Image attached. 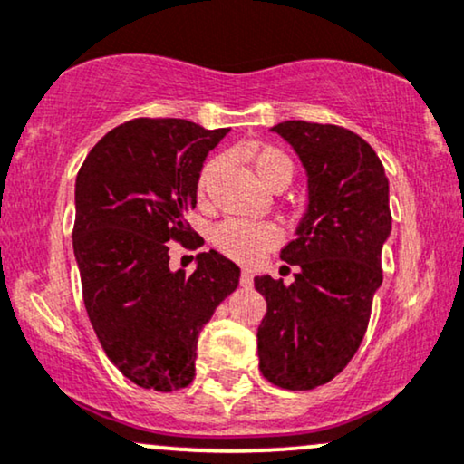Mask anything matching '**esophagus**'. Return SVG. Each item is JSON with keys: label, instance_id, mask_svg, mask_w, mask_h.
I'll return each instance as SVG.
<instances>
[{"label": "esophagus", "instance_id": "1", "mask_svg": "<svg viewBox=\"0 0 464 464\" xmlns=\"http://www.w3.org/2000/svg\"><path fill=\"white\" fill-rule=\"evenodd\" d=\"M251 284H254V276H251L249 270H243V273H240V285L251 287Z\"/></svg>", "mask_w": 464, "mask_h": 464}]
</instances>
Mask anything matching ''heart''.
<instances>
[{
    "label": "heart",
    "mask_w": 464,
    "mask_h": 464,
    "mask_svg": "<svg viewBox=\"0 0 464 464\" xmlns=\"http://www.w3.org/2000/svg\"><path fill=\"white\" fill-rule=\"evenodd\" d=\"M251 164H254L257 177L264 180V185H273L276 180H285L290 183L294 166L292 160L273 147V144H256L249 151ZM219 168V158L210 160L204 164L200 174V189L208 185L210 177ZM215 240L227 256L237 257V260L251 262L260 257L264 251L279 243V230L273 224H264V221H245V219H230L224 221L218 230H215Z\"/></svg>",
    "instance_id": "1"
}]
</instances>
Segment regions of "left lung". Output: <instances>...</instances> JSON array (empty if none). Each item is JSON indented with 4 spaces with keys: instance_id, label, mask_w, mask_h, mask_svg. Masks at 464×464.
<instances>
[{
    "instance_id": "obj_1",
    "label": "left lung",
    "mask_w": 464,
    "mask_h": 464,
    "mask_svg": "<svg viewBox=\"0 0 464 464\" xmlns=\"http://www.w3.org/2000/svg\"><path fill=\"white\" fill-rule=\"evenodd\" d=\"M270 131L304 168L306 210L281 249V260L298 266L294 284L254 279L266 298L257 358L275 386L313 390L339 375L364 339L392 232L390 188L377 153L350 130L284 121Z\"/></svg>"
}]
</instances>
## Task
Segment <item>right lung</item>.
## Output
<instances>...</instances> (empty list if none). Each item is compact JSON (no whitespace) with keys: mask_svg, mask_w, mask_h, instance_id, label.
I'll return each instance as SVG.
<instances>
[{"mask_svg":"<svg viewBox=\"0 0 464 464\" xmlns=\"http://www.w3.org/2000/svg\"><path fill=\"white\" fill-rule=\"evenodd\" d=\"M227 131L134 119L108 131L76 177L72 243L87 315L108 360L140 388L189 386L198 336L238 287L240 268L219 251H200L185 275L166 245L189 237L204 160Z\"/></svg>","mask_w":464,"mask_h":464,"instance_id":"add662e5","label":"right lung"}]
</instances>
